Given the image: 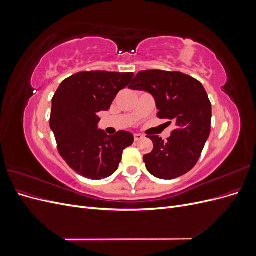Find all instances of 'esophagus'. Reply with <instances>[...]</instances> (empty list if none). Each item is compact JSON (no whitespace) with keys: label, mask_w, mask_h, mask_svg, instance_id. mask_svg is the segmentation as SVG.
<instances>
[{"label":"esophagus","mask_w":256,"mask_h":256,"mask_svg":"<svg viewBox=\"0 0 256 256\" xmlns=\"http://www.w3.org/2000/svg\"><path fill=\"white\" fill-rule=\"evenodd\" d=\"M134 141H136H136H140V140H142V138H143V136L140 134H134Z\"/></svg>","instance_id":"esophagus-1"}]
</instances>
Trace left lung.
Instances as JSON below:
<instances>
[{
    "instance_id": "8db88e82",
    "label": "left lung",
    "mask_w": 256,
    "mask_h": 256,
    "mask_svg": "<svg viewBox=\"0 0 256 256\" xmlns=\"http://www.w3.org/2000/svg\"><path fill=\"white\" fill-rule=\"evenodd\" d=\"M129 88L150 92L159 110V118L172 120L176 128L168 140L148 136L152 152L143 160L147 171L160 180H173L196 164L210 134L212 104L196 79L177 72H140Z\"/></svg>"
}]
</instances>
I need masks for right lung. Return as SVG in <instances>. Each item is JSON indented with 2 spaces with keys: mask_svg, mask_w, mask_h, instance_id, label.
<instances>
[{
  "mask_svg": "<svg viewBox=\"0 0 256 256\" xmlns=\"http://www.w3.org/2000/svg\"><path fill=\"white\" fill-rule=\"evenodd\" d=\"M132 72H83L60 84L52 98L50 128L66 164L88 180L111 176L134 134L108 136L98 129V113L108 111L118 92L132 80Z\"/></svg>",
  "mask_w": 256,
  "mask_h": 256,
  "instance_id": "obj_1",
  "label": "right lung"
}]
</instances>
